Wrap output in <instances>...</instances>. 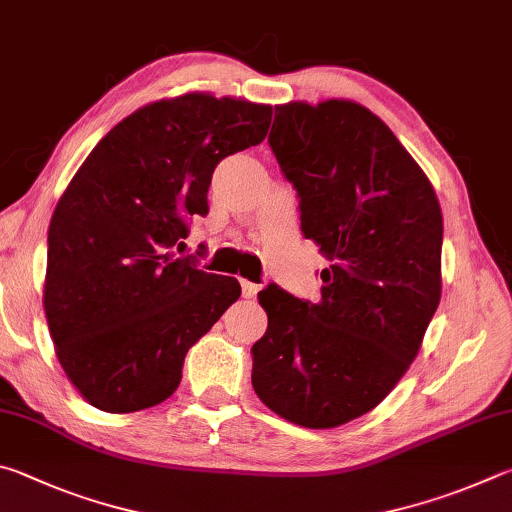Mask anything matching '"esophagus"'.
Listing matches in <instances>:
<instances>
[{
	"label": "esophagus",
	"mask_w": 512,
	"mask_h": 512,
	"mask_svg": "<svg viewBox=\"0 0 512 512\" xmlns=\"http://www.w3.org/2000/svg\"><path fill=\"white\" fill-rule=\"evenodd\" d=\"M240 288H242V297H245V299H254L256 292H258V285L247 281V279H240Z\"/></svg>",
	"instance_id": "34e87169"
}]
</instances>
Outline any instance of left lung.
<instances>
[{
	"label": "left lung",
	"mask_w": 512,
	"mask_h": 512,
	"mask_svg": "<svg viewBox=\"0 0 512 512\" xmlns=\"http://www.w3.org/2000/svg\"><path fill=\"white\" fill-rule=\"evenodd\" d=\"M270 148L297 188L301 231L330 265L317 303L270 283L251 384L274 414L328 429L389 396L441 301L443 215L414 157L353 101L276 105Z\"/></svg>",
	"instance_id": "left-lung-1"
}]
</instances>
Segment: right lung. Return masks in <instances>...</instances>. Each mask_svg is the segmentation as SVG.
I'll list each match as a JSON object with an SVG mask.
<instances>
[{
	"mask_svg": "<svg viewBox=\"0 0 512 512\" xmlns=\"http://www.w3.org/2000/svg\"><path fill=\"white\" fill-rule=\"evenodd\" d=\"M272 105L191 92L125 116L89 152L49 224L44 315L69 382L89 405L130 414L182 382L184 357L233 301L184 247L209 213L224 157L265 139Z\"/></svg>",
	"mask_w": 512,
	"mask_h": 512,
	"instance_id": "obj_1",
	"label": "right lung"
}]
</instances>
